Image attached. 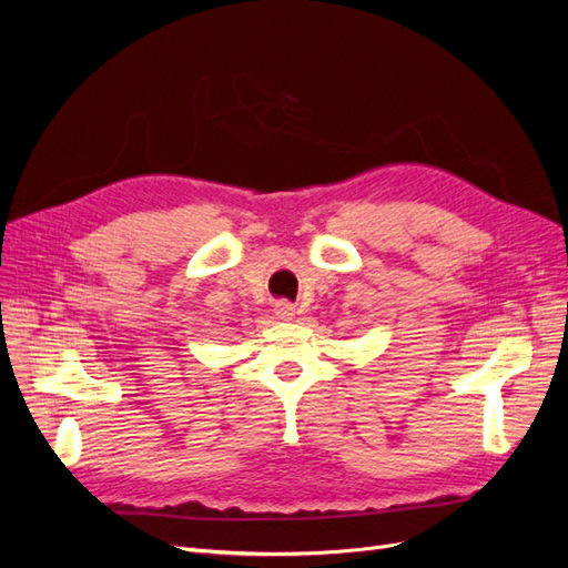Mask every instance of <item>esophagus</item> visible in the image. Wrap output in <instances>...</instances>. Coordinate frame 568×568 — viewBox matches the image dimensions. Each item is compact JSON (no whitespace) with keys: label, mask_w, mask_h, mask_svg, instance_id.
Instances as JSON below:
<instances>
[{"label":"esophagus","mask_w":568,"mask_h":568,"mask_svg":"<svg viewBox=\"0 0 568 568\" xmlns=\"http://www.w3.org/2000/svg\"><path fill=\"white\" fill-rule=\"evenodd\" d=\"M274 315H277V317H280V320H284V322L294 320V315H296V305H294V303H288V301H277V303H274Z\"/></svg>","instance_id":"1"}]
</instances>
